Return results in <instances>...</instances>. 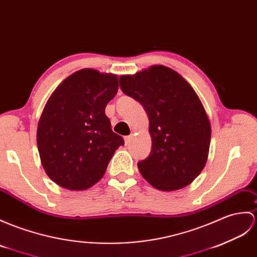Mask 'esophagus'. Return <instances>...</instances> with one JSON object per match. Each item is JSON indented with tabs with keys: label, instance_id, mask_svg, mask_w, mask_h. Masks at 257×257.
<instances>
[{
	"label": "esophagus",
	"instance_id": "obj_1",
	"mask_svg": "<svg viewBox=\"0 0 257 257\" xmlns=\"http://www.w3.org/2000/svg\"><path fill=\"white\" fill-rule=\"evenodd\" d=\"M131 139H133V135L124 137V143H126V145H129L130 141H131Z\"/></svg>",
	"mask_w": 257,
	"mask_h": 257
}]
</instances>
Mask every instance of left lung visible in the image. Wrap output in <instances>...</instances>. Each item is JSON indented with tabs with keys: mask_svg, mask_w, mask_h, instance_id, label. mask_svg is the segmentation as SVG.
I'll return each mask as SVG.
<instances>
[{
	"mask_svg": "<svg viewBox=\"0 0 257 257\" xmlns=\"http://www.w3.org/2000/svg\"><path fill=\"white\" fill-rule=\"evenodd\" d=\"M119 83L149 118L152 149L138 163L141 175L164 192L187 186L204 170L210 147V121L198 95L180 73L164 65L121 75Z\"/></svg>",
	"mask_w": 257,
	"mask_h": 257,
	"instance_id": "8db88e82",
	"label": "left lung"
}]
</instances>
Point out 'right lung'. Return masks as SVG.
<instances>
[{"mask_svg":"<svg viewBox=\"0 0 257 257\" xmlns=\"http://www.w3.org/2000/svg\"><path fill=\"white\" fill-rule=\"evenodd\" d=\"M117 91L116 74L83 69L63 80L48 99L39 118L37 147L44 170L59 186L92 187L123 145L105 115Z\"/></svg>","mask_w":257,"mask_h":257,"instance_id":"obj_1","label":"right lung"}]
</instances>
